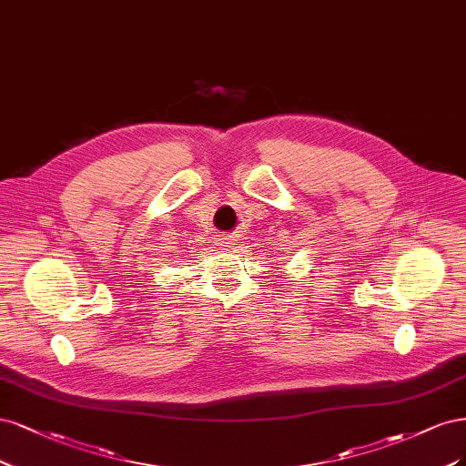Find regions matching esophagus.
<instances>
[{"label":"esophagus","instance_id":"obj_1","mask_svg":"<svg viewBox=\"0 0 466 466\" xmlns=\"http://www.w3.org/2000/svg\"><path fill=\"white\" fill-rule=\"evenodd\" d=\"M217 244H218L220 248L227 249V248H232V244H234V242H232L230 238H218V239H217Z\"/></svg>","mask_w":466,"mask_h":466}]
</instances>
